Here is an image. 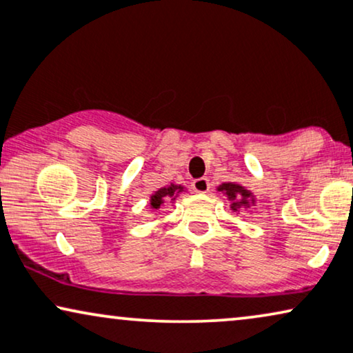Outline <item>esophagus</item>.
Here are the masks:
<instances>
[{
    "label": "esophagus",
    "mask_w": 353,
    "mask_h": 353,
    "mask_svg": "<svg viewBox=\"0 0 353 353\" xmlns=\"http://www.w3.org/2000/svg\"><path fill=\"white\" fill-rule=\"evenodd\" d=\"M192 189H194L196 194H206L210 190V181L206 177H200V179H195L192 182Z\"/></svg>",
    "instance_id": "1"
}]
</instances>
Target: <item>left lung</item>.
<instances>
[{"label":"left lung","mask_w":353,"mask_h":353,"mask_svg":"<svg viewBox=\"0 0 353 353\" xmlns=\"http://www.w3.org/2000/svg\"><path fill=\"white\" fill-rule=\"evenodd\" d=\"M218 190L225 192L229 196V200L236 201V203H232V210L239 208L241 205H247L248 200H250V196H252L245 189H243V187H241L239 184H231V182L219 185Z\"/></svg>","instance_id":"8db88e82"}]
</instances>
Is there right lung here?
Here are the masks:
<instances>
[{
	"label": "right lung",
	"mask_w": 353,
	"mask_h": 353,
	"mask_svg": "<svg viewBox=\"0 0 353 353\" xmlns=\"http://www.w3.org/2000/svg\"><path fill=\"white\" fill-rule=\"evenodd\" d=\"M184 187L182 185H169V187H164V189H159L158 192H154V195L152 196V206L154 210H158L159 206L163 205L164 200H174V195L179 194L182 192Z\"/></svg>",
	"instance_id": "1"
}]
</instances>
